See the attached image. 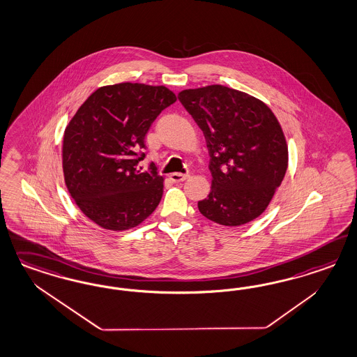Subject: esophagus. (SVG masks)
I'll return each mask as SVG.
<instances>
[{"label": "esophagus", "mask_w": 357, "mask_h": 357, "mask_svg": "<svg viewBox=\"0 0 357 357\" xmlns=\"http://www.w3.org/2000/svg\"><path fill=\"white\" fill-rule=\"evenodd\" d=\"M186 178H189L188 173L184 174V173L174 172L171 174V180H172L173 183H183Z\"/></svg>", "instance_id": "obj_1"}]
</instances>
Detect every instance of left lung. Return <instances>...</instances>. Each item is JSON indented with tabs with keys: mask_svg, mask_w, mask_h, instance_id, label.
Listing matches in <instances>:
<instances>
[{
	"mask_svg": "<svg viewBox=\"0 0 357 357\" xmlns=\"http://www.w3.org/2000/svg\"><path fill=\"white\" fill-rule=\"evenodd\" d=\"M178 100L206 139L211 189L199 213L236 227L260 217L288 168V143L276 115L251 94L223 85L184 89Z\"/></svg>",
	"mask_w": 357,
	"mask_h": 357,
	"instance_id": "1",
	"label": "left lung"
}]
</instances>
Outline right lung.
I'll list each match as a JSON object with an SVG mask.
<instances>
[{
	"instance_id": "obj_1",
	"label": "right lung",
	"mask_w": 357,
	"mask_h": 357,
	"mask_svg": "<svg viewBox=\"0 0 357 357\" xmlns=\"http://www.w3.org/2000/svg\"><path fill=\"white\" fill-rule=\"evenodd\" d=\"M176 101L164 85L121 82L98 88L70 118L63 137V173L69 195L101 229L125 231L150 217L164 177L151 164L138 169L139 151L161 110Z\"/></svg>"
}]
</instances>
